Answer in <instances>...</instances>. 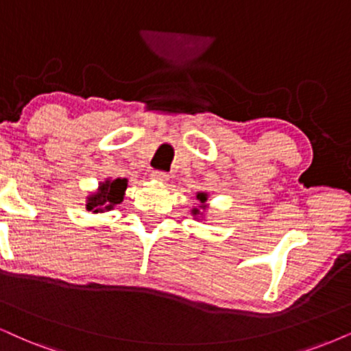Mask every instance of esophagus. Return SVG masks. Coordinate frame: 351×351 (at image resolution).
I'll return each instance as SVG.
<instances>
[{"label": "esophagus", "mask_w": 351, "mask_h": 351, "mask_svg": "<svg viewBox=\"0 0 351 351\" xmlns=\"http://www.w3.org/2000/svg\"><path fill=\"white\" fill-rule=\"evenodd\" d=\"M151 179L156 180V182H167L169 176L166 172H161V171H153V174H151Z\"/></svg>", "instance_id": "esophagus-1"}]
</instances>
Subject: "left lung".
I'll return each mask as SVG.
<instances>
[{
    "instance_id": "1",
    "label": "left lung",
    "mask_w": 351,
    "mask_h": 351,
    "mask_svg": "<svg viewBox=\"0 0 351 351\" xmlns=\"http://www.w3.org/2000/svg\"><path fill=\"white\" fill-rule=\"evenodd\" d=\"M206 200H208V193L206 192H197V202L200 203V205L198 206H193L192 208V215H193V218L195 219H198V216H205L202 213V211H205L206 208H208V205H206Z\"/></svg>"
}]
</instances>
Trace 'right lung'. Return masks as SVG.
<instances>
[{
    "instance_id": "add662e5",
    "label": "right lung",
    "mask_w": 351,
    "mask_h": 351,
    "mask_svg": "<svg viewBox=\"0 0 351 351\" xmlns=\"http://www.w3.org/2000/svg\"><path fill=\"white\" fill-rule=\"evenodd\" d=\"M128 187V179H107L106 182L99 184V189L88 195L86 210L93 213H106L114 210V206L123 202L125 190Z\"/></svg>"
}]
</instances>
